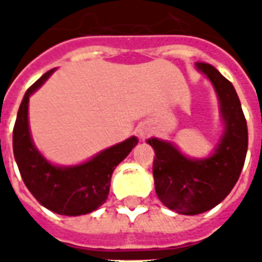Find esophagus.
<instances>
[{"label": "esophagus", "mask_w": 262, "mask_h": 262, "mask_svg": "<svg viewBox=\"0 0 262 262\" xmlns=\"http://www.w3.org/2000/svg\"><path fill=\"white\" fill-rule=\"evenodd\" d=\"M138 134H140V137H146L147 134H148V129H147V128H141V129L138 131Z\"/></svg>", "instance_id": "34e87169"}]
</instances>
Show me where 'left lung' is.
<instances>
[{"label": "left lung", "instance_id": "obj_1", "mask_svg": "<svg viewBox=\"0 0 262 262\" xmlns=\"http://www.w3.org/2000/svg\"><path fill=\"white\" fill-rule=\"evenodd\" d=\"M214 87L223 134L213 153L204 159L182 155L170 141L148 138L155 148L153 176L159 200L179 214L194 216L220 204L239 179L248 150L247 119L235 87L210 64L196 62Z\"/></svg>", "mask_w": 262, "mask_h": 262}]
</instances>
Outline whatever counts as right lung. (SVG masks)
Wrapping results in <instances>:
<instances>
[{"instance_id":"obj_1","label":"right lung","mask_w":262,"mask_h":262,"mask_svg":"<svg viewBox=\"0 0 262 262\" xmlns=\"http://www.w3.org/2000/svg\"><path fill=\"white\" fill-rule=\"evenodd\" d=\"M55 71L49 70L30 86L21 100L13 129V151L27 189L48 210L62 216H81L97 210L107 200L115 167L137 146L128 140L97 153L74 166H58L36 148L29 128V97Z\"/></svg>"}]
</instances>
